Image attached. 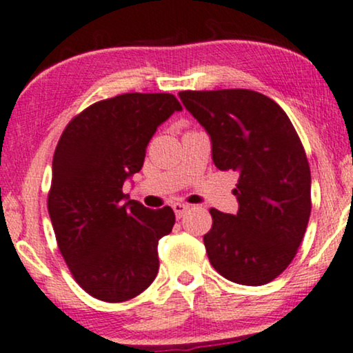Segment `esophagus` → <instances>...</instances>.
Here are the masks:
<instances>
[{
	"label": "esophagus",
	"instance_id": "esophagus-1",
	"mask_svg": "<svg viewBox=\"0 0 353 353\" xmlns=\"http://www.w3.org/2000/svg\"><path fill=\"white\" fill-rule=\"evenodd\" d=\"M172 208H173V211H175L176 217L185 216V214H186V211L190 210L188 204H185V203H173V204H172Z\"/></svg>",
	"mask_w": 353,
	"mask_h": 353
}]
</instances>
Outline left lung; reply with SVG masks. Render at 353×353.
Returning a JSON list of instances; mask_svg holds the SVG:
<instances>
[{
  "label": "left lung",
  "mask_w": 353,
  "mask_h": 353,
  "mask_svg": "<svg viewBox=\"0 0 353 353\" xmlns=\"http://www.w3.org/2000/svg\"><path fill=\"white\" fill-rule=\"evenodd\" d=\"M180 99L211 137L212 162L234 170L237 214L211 208L203 241L217 273L260 286L296 255L311 214V170L290 117L252 90L181 91Z\"/></svg>",
  "instance_id": "8db88e82"
}]
</instances>
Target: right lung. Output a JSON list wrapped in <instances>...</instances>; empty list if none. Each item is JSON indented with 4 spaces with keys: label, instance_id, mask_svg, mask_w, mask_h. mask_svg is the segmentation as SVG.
Segmentation results:
<instances>
[{
    "label": "right lung",
    "instance_id": "right-lung-1",
    "mask_svg": "<svg viewBox=\"0 0 353 353\" xmlns=\"http://www.w3.org/2000/svg\"><path fill=\"white\" fill-rule=\"evenodd\" d=\"M175 111L181 104L170 93L119 94L73 117L57 143L47 199L55 239L78 285L101 301L136 298L159 272L157 245L175 212L142 206L123 185Z\"/></svg>",
    "mask_w": 353,
    "mask_h": 353
}]
</instances>
